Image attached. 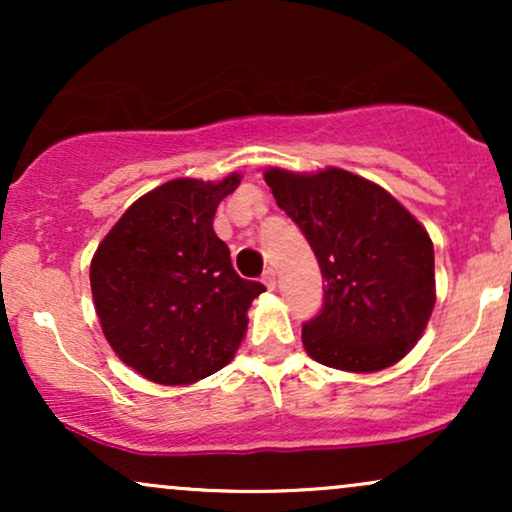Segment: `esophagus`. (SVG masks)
<instances>
[{
	"instance_id": "34e87169",
	"label": "esophagus",
	"mask_w": 512,
	"mask_h": 512,
	"mask_svg": "<svg viewBox=\"0 0 512 512\" xmlns=\"http://www.w3.org/2000/svg\"><path fill=\"white\" fill-rule=\"evenodd\" d=\"M262 284L267 286L269 291H274V289H276V272H274L272 267L264 269V274H262Z\"/></svg>"
}]
</instances>
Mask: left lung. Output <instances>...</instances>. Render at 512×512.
<instances>
[{"label":"left lung","mask_w":512,"mask_h":512,"mask_svg":"<svg viewBox=\"0 0 512 512\" xmlns=\"http://www.w3.org/2000/svg\"><path fill=\"white\" fill-rule=\"evenodd\" d=\"M264 180L325 279L320 313L303 322L305 351L322 366L354 373L409 354L436 305L426 228L390 192L342 168L315 175L274 168Z\"/></svg>","instance_id":"8db88e82"}]
</instances>
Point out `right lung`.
I'll list each match as a JSON object with an SVG mask.
<instances>
[{
	"instance_id": "obj_1",
	"label": "right lung",
	"mask_w": 512,
	"mask_h": 512,
	"mask_svg": "<svg viewBox=\"0 0 512 512\" xmlns=\"http://www.w3.org/2000/svg\"><path fill=\"white\" fill-rule=\"evenodd\" d=\"M170 180L129 207L98 245L91 291L105 339L129 368L161 385H187L231 361L260 281L238 276L214 233V214L238 187Z\"/></svg>"
}]
</instances>
